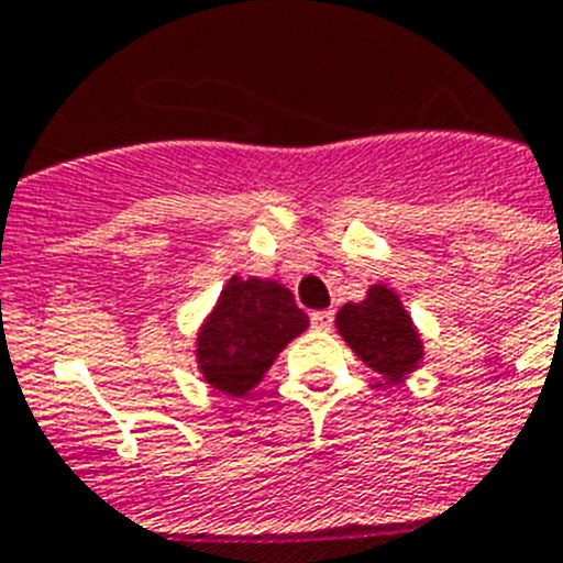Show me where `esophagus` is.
<instances>
[{"label":"esophagus","instance_id":"esophagus-1","mask_svg":"<svg viewBox=\"0 0 563 563\" xmlns=\"http://www.w3.org/2000/svg\"><path fill=\"white\" fill-rule=\"evenodd\" d=\"M332 321H335V312L332 310H318L310 316V324L316 327V330H330Z\"/></svg>","mask_w":563,"mask_h":563}]
</instances>
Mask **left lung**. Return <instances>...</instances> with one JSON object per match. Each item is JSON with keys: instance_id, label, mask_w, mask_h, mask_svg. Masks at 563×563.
<instances>
[{"instance_id": "left-lung-1", "label": "left lung", "mask_w": 563, "mask_h": 563, "mask_svg": "<svg viewBox=\"0 0 563 563\" xmlns=\"http://www.w3.org/2000/svg\"><path fill=\"white\" fill-rule=\"evenodd\" d=\"M338 330L363 363L389 380L409 375L422 357V343L409 312L386 287H372L361 305H343L338 312Z\"/></svg>"}]
</instances>
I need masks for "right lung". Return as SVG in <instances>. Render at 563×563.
I'll return each instance as SVG.
<instances>
[{
	"instance_id": "1",
	"label": "right lung",
	"mask_w": 563,
	"mask_h": 563,
	"mask_svg": "<svg viewBox=\"0 0 563 563\" xmlns=\"http://www.w3.org/2000/svg\"><path fill=\"white\" fill-rule=\"evenodd\" d=\"M307 324V312L298 310L287 287L262 278H231L197 338L202 375L225 395L242 397Z\"/></svg>"
}]
</instances>
